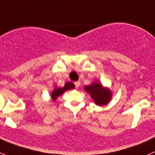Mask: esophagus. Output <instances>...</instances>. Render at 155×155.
Returning <instances> with one entry per match:
<instances>
[{
	"label": "esophagus",
	"instance_id": "esophagus-1",
	"mask_svg": "<svg viewBox=\"0 0 155 155\" xmlns=\"http://www.w3.org/2000/svg\"><path fill=\"white\" fill-rule=\"evenodd\" d=\"M74 84H75V86H76V88H79V86H80V82H79V81H77V82H75Z\"/></svg>",
	"mask_w": 155,
	"mask_h": 155
}]
</instances>
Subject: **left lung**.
I'll return each instance as SVG.
<instances>
[{"mask_svg": "<svg viewBox=\"0 0 155 155\" xmlns=\"http://www.w3.org/2000/svg\"><path fill=\"white\" fill-rule=\"evenodd\" d=\"M84 89L85 91L90 94L92 99L97 105H105L111 100L112 92L110 89L103 87L97 81H95L90 86H86Z\"/></svg>", "mask_w": 155, "mask_h": 155, "instance_id": "8db88e82", "label": "left lung"}]
</instances>
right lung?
Masks as SVG:
<instances>
[{
	"instance_id": "add662e5",
	"label": "right lung",
	"mask_w": 155,
	"mask_h": 155,
	"mask_svg": "<svg viewBox=\"0 0 155 155\" xmlns=\"http://www.w3.org/2000/svg\"><path fill=\"white\" fill-rule=\"evenodd\" d=\"M74 88H75L74 84H73V82H66L63 87H56L54 89H53V92H52V94H51L52 99H53V101H56V99H57L60 95H61L63 92L69 90V89H74Z\"/></svg>"
}]
</instances>
